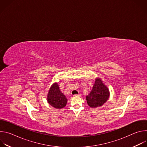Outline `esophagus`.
<instances>
[{
    "label": "esophagus",
    "mask_w": 147,
    "mask_h": 147,
    "mask_svg": "<svg viewBox=\"0 0 147 147\" xmlns=\"http://www.w3.org/2000/svg\"><path fill=\"white\" fill-rule=\"evenodd\" d=\"M81 96V94H75L74 95V96Z\"/></svg>",
    "instance_id": "1"
}]
</instances>
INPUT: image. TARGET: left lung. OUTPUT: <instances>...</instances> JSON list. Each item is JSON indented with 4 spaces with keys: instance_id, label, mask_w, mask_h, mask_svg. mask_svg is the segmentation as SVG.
Here are the masks:
<instances>
[{
    "instance_id": "8db88e82",
    "label": "left lung",
    "mask_w": 147,
    "mask_h": 147,
    "mask_svg": "<svg viewBox=\"0 0 147 147\" xmlns=\"http://www.w3.org/2000/svg\"><path fill=\"white\" fill-rule=\"evenodd\" d=\"M109 96L108 88L103 84L100 78H96L92 89L88 95L86 96L88 105L91 108L101 107L105 103Z\"/></svg>"
}]
</instances>
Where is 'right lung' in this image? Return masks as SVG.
<instances>
[{"mask_svg":"<svg viewBox=\"0 0 147 147\" xmlns=\"http://www.w3.org/2000/svg\"><path fill=\"white\" fill-rule=\"evenodd\" d=\"M47 99L51 105L56 109L64 108L67 101L66 96L60 91L59 86L56 83L54 84L51 87Z\"/></svg>","mask_w":147,"mask_h":147,"instance_id":"obj_1","label":"right lung"}]
</instances>
